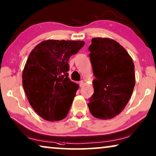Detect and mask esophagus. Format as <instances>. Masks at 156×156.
I'll return each instance as SVG.
<instances>
[{
  "instance_id": "obj_1",
  "label": "esophagus",
  "mask_w": 156,
  "mask_h": 156,
  "mask_svg": "<svg viewBox=\"0 0 156 156\" xmlns=\"http://www.w3.org/2000/svg\"><path fill=\"white\" fill-rule=\"evenodd\" d=\"M83 84H84L83 80H80V81H79V86H80V87H82L83 86Z\"/></svg>"
}]
</instances>
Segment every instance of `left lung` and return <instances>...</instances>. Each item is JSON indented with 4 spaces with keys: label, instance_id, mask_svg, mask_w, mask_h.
Returning a JSON list of instances; mask_svg holds the SVG:
<instances>
[{
    "label": "left lung",
    "instance_id": "obj_1",
    "mask_svg": "<svg viewBox=\"0 0 156 156\" xmlns=\"http://www.w3.org/2000/svg\"><path fill=\"white\" fill-rule=\"evenodd\" d=\"M88 50L95 78L89 110L95 118L111 119L125 108L131 97L136 83L133 62L113 39L93 38Z\"/></svg>",
    "mask_w": 156,
    "mask_h": 156
}]
</instances>
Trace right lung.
Returning a JSON list of instances; mask_svg holds the SVG:
<instances>
[{
  "label": "right lung",
  "mask_w": 156,
  "mask_h": 156,
  "mask_svg": "<svg viewBox=\"0 0 156 156\" xmlns=\"http://www.w3.org/2000/svg\"><path fill=\"white\" fill-rule=\"evenodd\" d=\"M81 41L47 40L29 54L23 71V86L29 103L43 119L67 116L78 88L68 78V58L83 47Z\"/></svg>",
  "instance_id": "right-lung-1"
}]
</instances>
